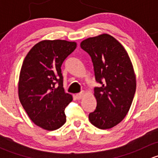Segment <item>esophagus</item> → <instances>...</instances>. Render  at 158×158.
I'll use <instances>...</instances> for the list:
<instances>
[{"label":"esophagus","mask_w":158,"mask_h":158,"mask_svg":"<svg viewBox=\"0 0 158 158\" xmlns=\"http://www.w3.org/2000/svg\"><path fill=\"white\" fill-rule=\"evenodd\" d=\"M84 95H85V92H79V93L76 94V98H77L78 100H79V99H81V98H82V97L84 96Z\"/></svg>","instance_id":"esophagus-1"}]
</instances>
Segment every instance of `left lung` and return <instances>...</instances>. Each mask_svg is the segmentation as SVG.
I'll use <instances>...</instances> for the list:
<instances>
[{"instance_id":"left-lung-1","label":"left lung","mask_w":158,"mask_h":158,"mask_svg":"<svg viewBox=\"0 0 158 158\" xmlns=\"http://www.w3.org/2000/svg\"><path fill=\"white\" fill-rule=\"evenodd\" d=\"M81 48L90 56L95 82L97 106L89 113L94 126L108 129L120 123L128 112L136 90L131 62L123 46L113 36L102 34L82 41Z\"/></svg>"}]
</instances>
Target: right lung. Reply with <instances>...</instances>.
Segmentation results:
<instances>
[{
  "label": "right lung",
  "mask_w": 158,
  "mask_h": 158,
  "mask_svg": "<svg viewBox=\"0 0 158 158\" xmlns=\"http://www.w3.org/2000/svg\"><path fill=\"white\" fill-rule=\"evenodd\" d=\"M76 48L75 42L44 40L30 49L23 60L19 98L32 122L46 130H56L66 122L65 108L73 97L63 89L61 66Z\"/></svg>",
  "instance_id": "obj_1"
}]
</instances>
